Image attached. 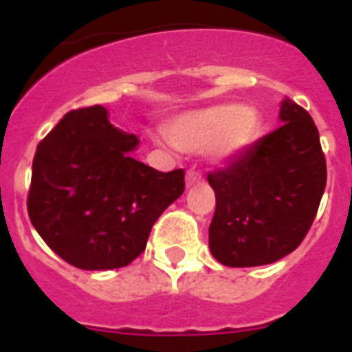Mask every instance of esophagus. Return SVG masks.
<instances>
[{
  "instance_id": "obj_1",
  "label": "esophagus",
  "mask_w": 352,
  "mask_h": 352,
  "mask_svg": "<svg viewBox=\"0 0 352 352\" xmlns=\"http://www.w3.org/2000/svg\"><path fill=\"white\" fill-rule=\"evenodd\" d=\"M199 182H201V174L195 173V170H188V173H186V178H185L186 188H190V186H194L195 183Z\"/></svg>"
}]
</instances>
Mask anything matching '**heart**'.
Masks as SVG:
<instances>
[{"label":"heart","instance_id":"heart-1","mask_svg":"<svg viewBox=\"0 0 352 352\" xmlns=\"http://www.w3.org/2000/svg\"><path fill=\"white\" fill-rule=\"evenodd\" d=\"M259 114L238 104H214L192 109L166 123L170 144L185 153L206 151L213 164H229L256 141Z\"/></svg>","mask_w":352,"mask_h":352}]
</instances>
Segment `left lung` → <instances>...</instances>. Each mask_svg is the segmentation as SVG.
I'll list each match as a JSON object with an SVG mask.
<instances>
[{"label": "left lung", "instance_id": "1", "mask_svg": "<svg viewBox=\"0 0 352 352\" xmlns=\"http://www.w3.org/2000/svg\"><path fill=\"white\" fill-rule=\"evenodd\" d=\"M280 126L223 170L208 174L217 208L210 250L231 268L282 259L303 241L326 188V160L310 114L285 96Z\"/></svg>", "mask_w": 352, "mask_h": 352}]
</instances>
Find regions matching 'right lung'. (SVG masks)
Instances as JSON below:
<instances>
[{"label":"right lung","mask_w":352,"mask_h":352,"mask_svg":"<svg viewBox=\"0 0 352 352\" xmlns=\"http://www.w3.org/2000/svg\"><path fill=\"white\" fill-rule=\"evenodd\" d=\"M138 135L102 105L70 111L36 148L28 195L33 227L79 270L123 268L185 190L182 169L160 173L132 157Z\"/></svg>","instance_id":"right-lung-1"}]
</instances>
